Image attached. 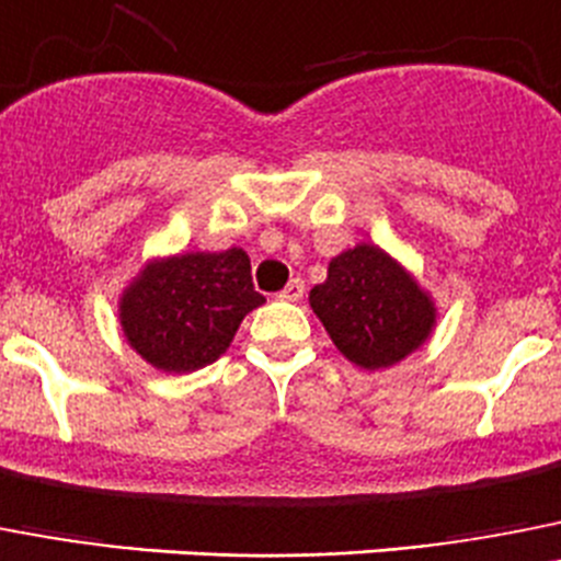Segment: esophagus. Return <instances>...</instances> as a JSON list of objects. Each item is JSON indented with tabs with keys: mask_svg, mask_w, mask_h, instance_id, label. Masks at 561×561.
Wrapping results in <instances>:
<instances>
[{
	"mask_svg": "<svg viewBox=\"0 0 561 561\" xmlns=\"http://www.w3.org/2000/svg\"><path fill=\"white\" fill-rule=\"evenodd\" d=\"M276 296H279V299H285V301H299L301 296H305V282H301V279H290Z\"/></svg>",
	"mask_w": 561,
	"mask_h": 561,
	"instance_id": "esophagus-1",
	"label": "esophagus"
}]
</instances>
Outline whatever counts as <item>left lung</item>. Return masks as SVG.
Here are the masks:
<instances>
[{
  "label": "left lung",
  "mask_w": 561,
  "mask_h": 561,
  "mask_svg": "<svg viewBox=\"0 0 561 561\" xmlns=\"http://www.w3.org/2000/svg\"><path fill=\"white\" fill-rule=\"evenodd\" d=\"M310 308L335 347L364 369L401 362L435 324L426 294L375 245L335 256L328 282L310 290Z\"/></svg>",
  "instance_id": "1"
}]
</instances>
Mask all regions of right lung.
I'll use <instances>...</instances> for the list:
<instances>
[{
    "label": "right lung",
    "instance_id": "add662e5",
    "mask_svg": "<svg viewBox=\"0 0 561 561\" xmlns=\"http://www.w3.org/2000/svg\"><path fill=\"white\" fill-rule=\"evenodd\" d=\"M262 301L242 248L183 253L146 267L124 294L121 324L152 367L192 373L226 353L240 321Z\"/></svg>",
    "mask_w": 561,
    "mask_h": 561
}]
</instances>
